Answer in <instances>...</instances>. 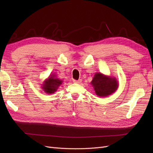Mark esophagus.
Returning <instances> with one entry per match:
<instances>
[{
    "instance_id": "34e87169",
    "label": "esophagus",
    "mask_w": 153,
    "mask_h": 153,
    "mask_svg": "<svg viewBox=\"0 0 153 153\" xmlns=\"http://www.w3.org/2000/svg\"><path fill=\"white\" fill-rule=\"evenodd\" d=\"M73 82L75 83V84H80L82 82V80H74Z\"/></svg>"
}]
</instances>
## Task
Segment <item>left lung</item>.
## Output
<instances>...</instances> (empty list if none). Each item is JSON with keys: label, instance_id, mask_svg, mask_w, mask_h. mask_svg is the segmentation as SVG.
Returning a JSON list of instances; mask_svg holds the SVG:
<instances>
[{"label": "left lung", "instance_id": "8db88e82", "mask_svg": "<svg viewBox=\"0 0 153 153\" xmlns=\"http://www.w3.org/2000/svg\"><path fill=\"white\" fill-rule=\"evenodd\" d=\"M91 84L95 93L100 97H106L114 93L119 87V82L115 77L96 73Z\"/></svg>", "mask_w": 153, "mask_h": 153}]
</instances>
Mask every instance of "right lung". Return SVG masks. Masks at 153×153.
<instances>
[{
    "label": "right lung",
    "mask_w": 153,
    "mask_h": 153,
    "mask_svg": "<svg viewBox=\"0 0 153 153\" xmlns=\"http://www.w3.org/2000/svg\"><path fill=\"white\" fill-rule=\"evenodd\" d=\"M62 82L54 74H50L48 78L43 81V83L41 84L42 86L41 87L45 93L53 94L57 91L58 88L62 84Z\"/></svg>",
    "instance_id": "1"
}]
</instances>
